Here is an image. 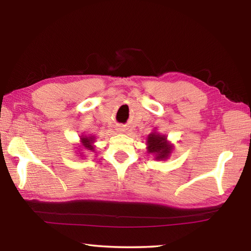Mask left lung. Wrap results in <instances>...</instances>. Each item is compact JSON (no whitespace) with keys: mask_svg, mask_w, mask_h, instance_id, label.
Wrapping results in <instances>:
<instances>
[{"mask_svg":"<svg viewBox=\"0 0 251 251\" xmlns=\"http://www.w3.org/2000/svg\"><path fill=\"white\" fill-rule=\"evenodd\" d=\"M148 151L156 155V159H165L167 158L170 151H172V146H169L166 138L161 135L151 134L148 138Z\"/></svg>","mask_w":251,"mask_h":251,"instance_id":"8db88e82","label":"left lung"}]
</instances>
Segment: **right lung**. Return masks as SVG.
Segmentation results:
<instances>
[{
	"label": "right lung",
	"mask_w": 251,
	"mask_h": 251,
	"mask_svg": "<svg viewBox=\"0 0 251 251\" xmlns=\"http://www.w3.org/2000/svg\"><path fill=\"white\" fill-rule=\"evenodd\" d=\"M93 139H94V137H85V138L83 137V138H81L82 143H83V146L85 147V149H87V150H94V147L92 146Z\"/></svg>",
	"instance_id": "right-lung-1"
}]
</instances>
